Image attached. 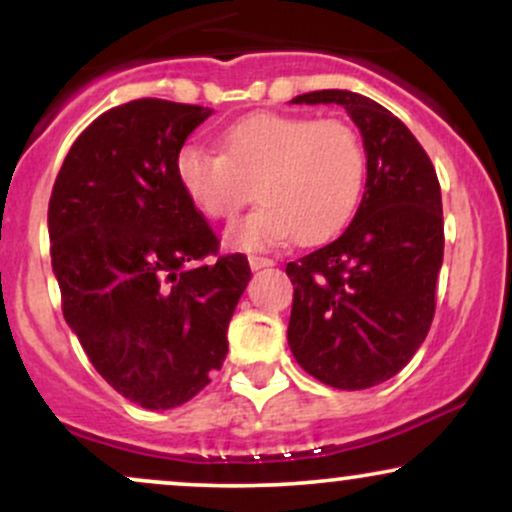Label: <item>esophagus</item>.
Returning <instances> with one entry per match:
<instances>
[{
	"label": "esophagus",
	"mask_w": 512,
	"mask_h": 512,
	"mask_svg": "<svg viewBox=\"0 0 512 512\" xmlns=\"http://www.w3.org/2000/svg\"><path fill=\"white\" fill-rule=\"evenodd\" d=\"M248 262H250V267L255 269V272H257V269L272 267V264H274V260H269V257H260V255H250Z\"/></svg>",
	"instance_id": "obj_1"
}]
</instances>
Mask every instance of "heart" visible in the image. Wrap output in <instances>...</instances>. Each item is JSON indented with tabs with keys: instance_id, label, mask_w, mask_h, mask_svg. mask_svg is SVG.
<instances>
[{
	"instance_id": "obj_1",
	"label": "heart",
	"mask_w": 512,
	"mask_h": 512,
	"mask_svg": "<svg viewBox=\"0 0 512 512\" xmlns=\"http://www.w3.org/2000/svg\"><path fill=\"white\" fill-rule=\"evenodd\" d=\"M219 149L180 146L173 173L199 214L231 221L250 199L260 207L228 228L226 243L262 250L296 238L313 248L344 231L366 187V151L342 120L255 113L219 134Z\"/></svg>"
}]
</instances>
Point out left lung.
<instances>
[{"instance_id": "1", "label": "left lung", "mask_w": 512, "mask_h": 512, "mask_svg": "<svg viewBox=\"0 0 512 512\" xmlns=\"http://www.w3.org/2000/svg\"><path fill=\"white\" fill-rule=\"evenodd\" d=\"M291 103H337L361 129L366 192L334 243L286 264L293 284L289 346L320 383L366 390L397 375L424 344L443 264L436 168L399 117L351 91Z\"/></svg>"}]
</instances>
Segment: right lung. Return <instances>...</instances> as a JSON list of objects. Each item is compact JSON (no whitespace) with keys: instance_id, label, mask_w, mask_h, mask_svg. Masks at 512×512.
<instances>
[{"instance_id":"right-lung-1","label":"right lung","mask_w":512,"mask_h":512,"mask_svg":"<svg viewBox=\"0 0 512 512\" xmlns=\"http://www.w3.org/2000/svg\"><path fill=\"white\" fill-rule=\"evenodd\" d=\"M209 115L161 98L110 108L76 137L52 187L64 320L108 385L144 409L180 407L211 383L250 281L248 257L219 255L173 173Z\"/></svg>"}]
</instances>
